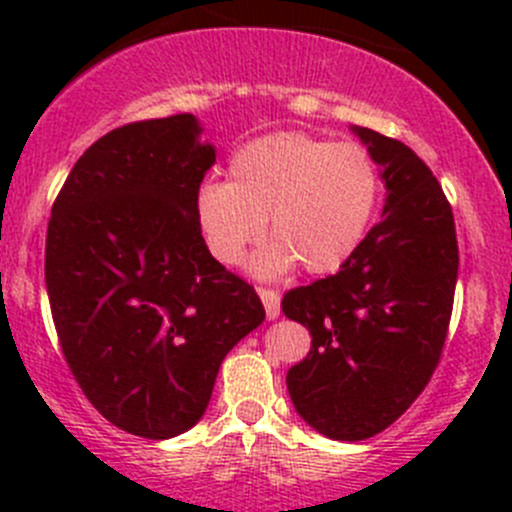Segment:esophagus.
<instances>
[{"instance_id": "obj_1", "label": "esophagus", "mask_w": 512, "mask_h": 512, "mask_svg": "<svg viewBox=\"0 0 512 512\" xmlns=\"http://www.w3.org/2000/svg\"><path fill=\"white\" fill-rule=\"evenodd\" d=\"M257 294H260L262 304H265V314L267 319H277L280 317V294L275 292V289H257Z\"/></svg>"}]
</instances>
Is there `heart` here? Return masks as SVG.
I'll return each mask as SVG.
<instances>
[{
    "mask_svg": "<svg viewBox=\"0 0 512 512\" xmlns=\"http://www.w3.org/2000/svg\"><path fill=\"white\" fill-rule=\"evenodd\" d=\"M379 198V165L364 146L280 131L237 148L230 183L200 185L193 208L205 247L223 265L240 262L267 218L275 240L252 257L250 270L275 280L297 265L309 275L342 270L364 242Z\"/></svg>",
    "mask_w": 512,
    "mask_h": 512,
    "instance_id": "obj_1",
    "label": "heart"
}]
</instances>
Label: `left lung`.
Returning <instances> with one entry per match:
<instances>
[{"instance_id":"left-lung-1","label":"left lung","mask_w":512,"mask_h":512,"mask_svg":"<svg viewBox=\"0 0 512 512\" xmlns=\"http://www.w3.org/2000/svg\"><path fill=\"white\" fill-rule=\"evenodd\" d=\"M352 131L379 165L384 213L337 275L282 299L312 334L307 359L287 371L289 399L334 441L376 436L426 389L458 280L451 205L428 165L401 141Z\"/></svg>"}]
</instances>
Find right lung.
<instances>
[{
    "label": "right lung",
    "mask_w": 512,
    "mask_h": 512,
    "mask_svg": "<svg viewBox=\"0 0 512 512\" xmlns=\"http://www.w3.org/2000/svg\"><path fill=\"white\" fill-rule=\"evenodd\" d=\"M198 118L128 123L71 168L46 230V292L61 352L113 426L163 441L210 404L220 364L265 319L195 223L215 163Z\"/></svg>",
    "instance_id": "obj_1"
}]
</instances>
